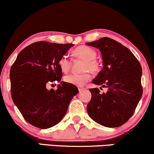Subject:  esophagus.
Here are the masks:
<instances>
[{
  "mask_svg": "<svg viewBox=\"0 0 154 154\" xmlns=\"http://www.w3.org/2000/svg\"><path fill=\"white\" fill-rule=\"evenodd\" d=\"M77 88H78V90H79V92L83 91V90L85 89V88L82 87V86H78V87H77Z\"/></svg>",
  "mask_w": 154,
  "mask_h": 154,
  "instance_id": "34e87169",
  "label": "esophagus"
}]
</instances>
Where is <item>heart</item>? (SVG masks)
Returning a JSON list of instances; mask_svg holds the SVG:
<instances>
[{"label": "heart", "instance_id": "heart-1", "mask_svg": "<svg viewBox=\"0 0 154 154\" xmlns=\"http://www.w3.org/2000/svg\"><path fill=\"white\" fill-rule=\"evenodd\" d=\"M74 56L77 58L85 60V63L83 64L82 71L84 72L80 74L72 73L65 76L64 81L69 84L73 85L76 86H82L89 82L92 78L91 72H97L99 69V65L95 61L97 53L94 49L87 46V45H81L76 48L72 52ZM59 68L64 73H66L69 71L71 68L72 61L68 56L63 55L58 61Z\"/></svg>", "mask_w": 154, "mask_h": 154}]
</instances>
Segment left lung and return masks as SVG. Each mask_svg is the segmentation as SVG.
Here are the masks:
<instances>
[{"label":"left lung","instance_id":"obj_1","mask_svg":"<svg viewBox=\"0 0 154 154\" xmlns=\"http://www.w3.org/2000/svg\"><path fill=\"white\" fill-rule=\"evenodd\" d=\"M86 44L99 49L103 59V69L93 83L108 88L102 94L98 88L90 89L88 115L106 128L122 126L134 114L142 97L140 64L128 48L113 39L102 38Z\"/></svg>","mask_w":154,"mask_h":154}]
</instances>
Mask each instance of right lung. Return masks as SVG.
<instances>
[{"instance_id":"obj_1","label":"right lung","mask_w":154,"mask_h":154,"mask_svg":"<svg viewBox=\"0 0 154 154\" xmlns=\"http://www.w3.org/2000/svg\"><path fill=\"white\" fill-rule=\"evenodd\" d=\"M73 44L36 42L20 51L10 70L12 99L24 119L33 126L50 128L66 114L70 101L78 93L73 85L61 82L56 91L48 84L62 77L58 61Z\"/></svg>"}]
</instances>
